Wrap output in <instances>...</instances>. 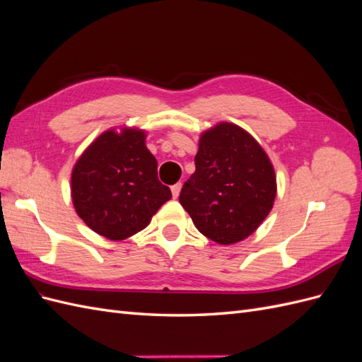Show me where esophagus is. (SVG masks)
I'll use <instances>...</instances> for the list:
<instances>
[{"instance_id": "34e87169", "label": "esophagus", "mask_w": 362, "mask_h": 362, "mask_svg": "<svg viewBox=\"0 0 362 362\" xmlns=\"http://www.w3.org/2000/svg\"><path fill=\"white\" fill-rule=\"evenodd\" d=\"M181 187H182V184H181V182H177V184H175V185H172V187H170V190H172V196H173V198H175V199H177V198H178V196H180Z\"/></svg>"}]
</instances>
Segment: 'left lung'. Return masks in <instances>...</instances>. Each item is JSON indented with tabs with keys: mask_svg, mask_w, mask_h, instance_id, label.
I'll list each match as a JSON object with an SVG mask.
<instances>
[{
	"mask_svg": "<svg viewBox=\"0 0 362 362\" xmlns=\"http://www.w3.org/2000/svg\"><path fill=\"white\" fill-rule=\"evenodd\" d=\"M194 166L180 202L198 231L218 245L255 233L276 198L275 169L258 141L242 127L221 122L201 134Z\"/></svg>",
	"mask_w": 362,
	"mask_h": 362,
	"instance_id": "1",
	"label": "left lung"
}]
</instances>
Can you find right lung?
Segmentation results:
<instances>
[{
	"mask_svg": "<svg viewBox=\"0 0 362 362\" xmlns=\"http://www.w3.org/2000/svg\"><path fill=\"white\" fill-rule=\"evenodd\" d=\"M146 131L107 129L84 149L71 175L76 214L92 231L120 242L145 229L172 198L157 177V160L146 148Z\"/></svg>",
	"mask_w": 362,
	"mask_h": 362,
	"instance_id": "add662e5",
	"label": "right lung"
}]
</instances>
